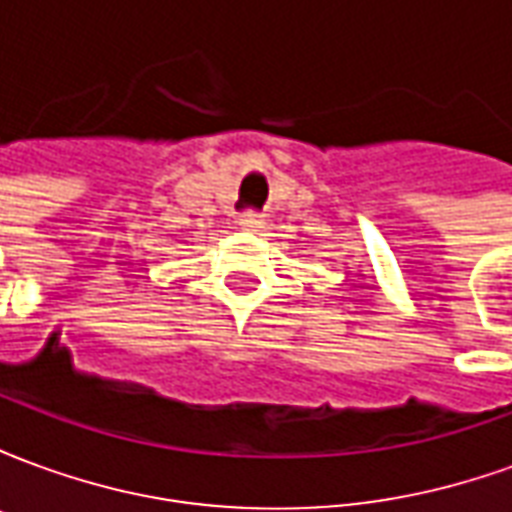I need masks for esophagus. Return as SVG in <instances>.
Instances as JSON below:
<instances>
[{
	"label": "esophagus",
	"instance_id": "obj_1",
	"mask_svg": "<svg viewBox=\"0 0 512 512\" xmlns=\"http://www.w3.org/2000/svg\"><path fill=\"white\" fill-rule=\"evenodd\" d=\"M263 224H266V219H263V213H257V211L241 213V219H238V227L246 230V233H257Z\"/></svg>",
	"mask_w": 512,
	"mask_h": 512
}]
</instances>
